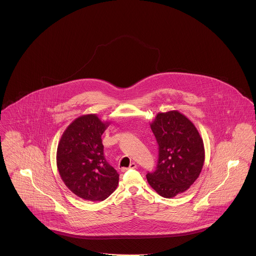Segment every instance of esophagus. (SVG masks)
<instances>
[{"mask_svg":"<svg viewBox=\"0 0 256 256\" xmlns=\"http://www.w3.org/2000/svg\"><path fill=\"white\" fill-rule=\"evenodd\" d=\"M137 166V164H135V163H132V164H130V166L128 168H121V172H126V170H130V168H135Z\"/></svg>","mask_w":256,"mask_h":256,"instance_id":"34e87169","label":"esophagus"}]
</instances>
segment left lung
Listing matches in <instances>:
<instances>
[{
    "instance_id": "obj_1",
    "label": "left lung",
    "mask_w": 256,
    "mask_h": 256,
    "mask_svg": "<svg viewBox=\"0 0 256 256\" xmlns=\"http://www.w3.org/2000/svg\"><path fill=\"white\" fill-rule=\"evenodd\" d=\"M150 128L159 158L156 170L146 179L158 194L172 198L188 190L201 174L204 142L194 124L178 110L157 113Z\"/></svg>"
}]
</instances>
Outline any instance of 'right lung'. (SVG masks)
<instances>
[{
    "label": "right lung",
    "mask_w": 256,
    "mask_h": 256,
    "mask_svg": "<svg viewBox=\"0 0 256 256\" xmlns=\"http://www.w3.org/2000/svg\"><path fill=\"white\" fill-rule=\"evenodd\" d=\"M112 122L97 114L76 118L62 134L56 163L62 182L84 200L102 201L116 190L119 174L104 156L102 135Z\"/></svg>",
    "instance_id": "add662e5"
}]
</instances>
